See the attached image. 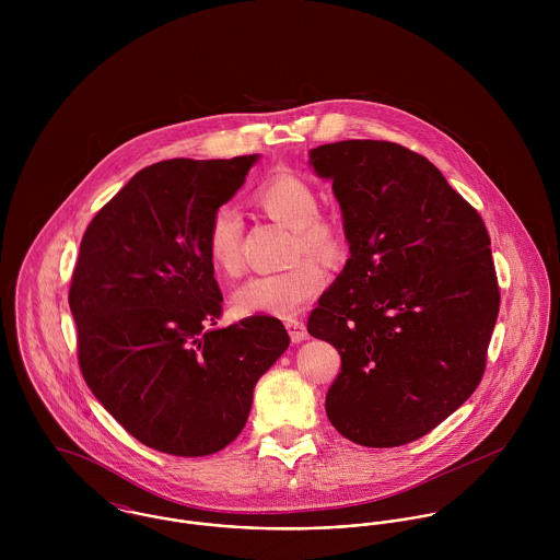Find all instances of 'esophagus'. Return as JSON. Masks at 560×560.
<instances>
[{
  "instance_id": "esophagus-1",
  "label": "esophagus",
  "mask_w": 560,
  "mask_h": 560,
  "mask_svg": "<svg viewBox=\"0 0 560 560\" xmlns=\"http://www.w3.org/2000/svg\"><path fill=\"white\" fill-rule=\"evenodd\" d=\"M287 329H289V336L293 342H302L308 338V329H306L304 320L287 319Z\"/></svg>"
}]
</instances>
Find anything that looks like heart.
<instances>
[{
	"mask_svg": "<svg viewBox=\"0 0 560 560\" xmlns=\"http://www.w3.org/2000/svg\"><path fill=\"white\" fill-rule=\"evenodd\" d=\"M256 205L273 220L293 229V256L315 254L338 258L347 247V235L336 218L320 215L319 198L313 185L295 174H278L265 180L256 194ZM207 256L215 271L237 276L243 269L241 218L231 207H222L207 229ZM327 282V271L315 258H300L289 269L258 273L235 291L233 304L240 315L287 317L311 304Z\"/></svg>",
	"mask_w": 560,
	"mask_h": 560,
	"instance_id": "b5f03b06",
	"label": "heart"
}]
</instances>
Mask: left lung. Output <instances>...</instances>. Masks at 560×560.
Wrapping results in <instances>:
<instances>
[{"mask_svg": "<svg viewBox=\"0 0 560 560\" xmlns=\"http://www.w3.org/2000/svg\"><path fill=\"white\" fill-rule=\"evenodd\" d=\"M311 163L331 178L351 252L308 317L340 353L327 418L360 446L409 444L482 380L500 308L489 233L431 161L395 142L323 144Z\"/></svg>", "mask_w": 560, "mask_h": 560, "instance_id": "obj_1", "label": "left lung"}]
</instances>
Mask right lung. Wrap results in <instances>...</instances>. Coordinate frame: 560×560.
<instances>
[{"instance_id":"1","label":"right lung","mask_w":560,"mask_h":560,"mask_svg":"<svg viewBox=\"0 0 560 560\" xmlns=\"http://www.w3.org/2000/svg\"><path fill=\"white\" fill-rule=\"evenodd\" d=\"M254 161L153 163L81 240L69 291L81 375L127 433L167 455L226 448L245 427L256 382L291 342L267 315L215 327L222 293L207 229Z\"/></svg>"}]
</instances>
